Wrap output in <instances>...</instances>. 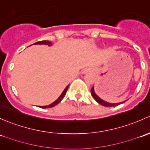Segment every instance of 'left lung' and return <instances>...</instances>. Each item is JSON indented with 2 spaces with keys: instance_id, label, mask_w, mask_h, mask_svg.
I'll return each instance as SVG.
<instances>
[{
  "instance_id": "1",
  "label": "left lung",
  "mask_w": 150,
  "mask_h": 150,
  "mask_svg": "<svg viewBox=\"0 0 150 150\" xmlns=\"http://www.w3.org/2000/svg\"><path fill=\"white\" fill-rule=\"evenodd\" d=\"M91 95H92V96L93 97V99H94L95 100L98 102V103L102 104V105L104 106V107H115V106H117V105H119L120 104H121V102H120V103L111 104V103H108V102H104V101L102 100V99H101L100 98L98 97V96H96V93H95V92H94V90H93V87L91 88ZM123 102H122V103H123Z\"/></svg>"
}]
</instances>
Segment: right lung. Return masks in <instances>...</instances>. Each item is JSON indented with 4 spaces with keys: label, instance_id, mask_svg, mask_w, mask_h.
<instances>
[{
    "label": "right lung",
    "instance_id": "right-lung-1",
    "mask_svg": "<svg viewBox=\"0 0 150 150\" xmlns=\"http://www.w3.org/2000/svg\"><path fill=\"white\" fill-rule=\"evenodd\" d=\"M34 44H45V45H48V46H51V45H52L51 44V42L48 41V40H42V41H39V42H37V43H35ZM68 87H69V86H67V87L65 88V89L64 90V91H63L62 93L61 94V96H60L59 97L58 99L55 101V102H53L52 104H49V105H48V106H43V107H41V108H51V107H54V106L57 105V104L59 103V102L62 100L63 98L64 97V96L66 95Z\"/></svg>",
    "mask_w": 150,
    "mask_h": 150
}]
</instances>
